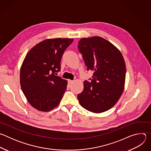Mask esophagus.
<instances>
[{
	"instance_id": "34e87169",
	"label": "esophagus",
	"mask_w": 151,
	"mask_h": 151,
	"mask_svg": "<svg viewBox=\"0 0 151 151\" xmlns=\"http://www.w3.org/2000/svg\"><path fill=\"white\" fill-rule=\"evenodd\" d=\"M73 81H73V80H70V79H68V84L69 85H70L73 82Z\"/></svg>"
}]
</instances>
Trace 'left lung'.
Wrapping results in <instances>:
<instances>
[{
    "label": "left lung",
    "instance_id": "1",
    "mask_svg": "<svg viewBox=\"0 0 151 151\" xmlns=\"http://www.w3.org/2000/svg\"><path fill=\"white\" fill-rule=\"evenodd\" d=\"M78 49L87 70L94 71L91 82H83V90L78 95L79 102L83 108L95 114L108 111L124 90V57L114 45L100 36L81 39Z\"/></svg>",
    "mask_w": 151,
    "mask_h": 151
}]
</instances>
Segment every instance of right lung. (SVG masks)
<instances>
[{
	"mask_svg": "<svg viewBox=\"0 0 151 151\" xmlns=\"http://www.w3.org/2000/svg\"><path fill=\"white\" fill-rule=\"evenodd\" d=\"M73 39L54 38L40 42L26 54L21 64L20 85L29 103L36 109L49 112L65 93L68 81L56 76L65 50Z\"/></svg>",
	"mask_w": 151,
	"mask_h": 151,
	"instance_id": "add662e5",
	"label": "right lung"
}]
</instances>
